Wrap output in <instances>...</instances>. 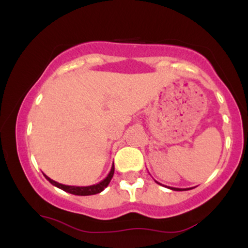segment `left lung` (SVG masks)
<instances>
[{"label":"left lung","mask_w":248,"mask_h":248,"mask_svg":"<svg viewBox=\"0 0 248 248\" xmlns=\"http://www.w3.org/2000/svg\"><path fill=\"white\" fill-rule=\"evenodd\" d=\"M156 183H158V182H156ZM158 184H160V183H158ZM168 187H169L170 190H173V191H186V190L190 189V187H187V189H178V187H171V186H168ZM191 189H192V187H191Z\"/></svg>","instance_id":"left-lung-1"}]
</instances>
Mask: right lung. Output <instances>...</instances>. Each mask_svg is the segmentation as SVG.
<instances>
[{"label":"right lung","instance_id":"1","mask_svg":"<svg viewBox=\"0 0 248 248\" xmlns=\"http://www.w3.org/2000/svg\"><path fill=\"white\" fill-rule=\"evenodd\" d=\"M113 175H114V163H113L112 168H110V171L107 175L106 178H104L101 182H99V183L93 184V186H65V184H61V183H58V182L53 181V179L47 177L46 175H44V176H45V178H46L47 181L52 184V186L59 187V189L64 190V191L72 193V195H77V196H91V195H95V193H100L101 191H104L105 187H107L108 184H109Z\"/></svg>","mask_w":248,"mask_h":248}]
</instances>
